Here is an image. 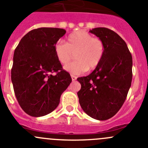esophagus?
<instances>
[{
  "mask_svg": "<svg viewBox=\"0 0 148 148\" xmlns=\"http://www.w3.org/2000/svg\"><path fill=\"white\" fill-rule=\"evenodd\" d=\"M71 79H72V81H75L76 79H77V77L74 75H71Z\"/></svg>",
  "mask_w": 148,
  "mask_h": 148,
  "instance_id": "obj_1",
  "label": "esophagus"
}]
</instances>
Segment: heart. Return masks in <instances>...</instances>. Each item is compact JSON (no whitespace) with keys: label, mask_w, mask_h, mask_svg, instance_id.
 Returning a JSON list of instances; mask_svg holds the SVG:
<instances>
[{"label":"heart","mask_w":148,"mask_h":148,"mask_svg":"<svg viewBox=\"0 0 148 148\" xmlns=\"http://www.w3.org/2000/svg\"><path fill=\"white\" fill-rule=\"evenodd\" d=\"M55 53L58 61L66 65L75 55V61L65 66L68 72L81 74L93 71L100 64L105 52V45L102 39L84 30L71 33L66 38V43L58 41L55 45Z\"/></svg>","instance_id":"obj_1"}]
</instances>
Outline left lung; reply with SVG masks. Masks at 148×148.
<instances>
[{
  "instance_id": "obj_1",
  "label": "left lung",
  "mask_w": 148,
  "mask_h": 148,
  "mask_svg": "<svg viewBox=\"0 0 148 148\" xmlns=\"http://www.w3.org/2000/svg\"><path fill=\"white\" fill-rule=\"evenodd\" d=\"M105 45L100 64L86 77H79L77 95L83 111L91 118L106 121L123 104L132 80V56L123 39L107 27L90 30Z\"/></svg>"
}]
</instances>
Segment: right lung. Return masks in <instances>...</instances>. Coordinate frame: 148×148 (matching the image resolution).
Returning <instances> with one entry per match:
<instances>
[{
    "instance_id": "right-lung-1",
    "label": "right lung",
    "mask_w": 148,
    "mask_h": 148,
    "mask_svg": "<svg viewBox=\"0 0 148 148\" xmlns=\"http://www.w3.org/2000/svg\"><path fill=\"white\" fill-rule=\"evenodd\" d=\"M56 27L34 29L22 38L14 53L12 82L25 112L41 117L52 112L71 82L55 55V45L66 34ZM56 74L52 75V73Z\"/></svg>"
}]
</instances>
